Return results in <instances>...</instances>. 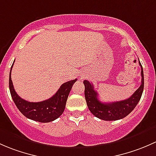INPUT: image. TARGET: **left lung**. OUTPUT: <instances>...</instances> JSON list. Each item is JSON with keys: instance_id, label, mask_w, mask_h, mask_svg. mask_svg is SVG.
<instances>
[{"instance_id": "obj_1", "label": "left lung", "mask_w": 156, "mask_h": 156, "mask_svg": "<svg viewBox=\"0 0 156 156\" xmlns=\"http://www.w3.org/2000/svg\"><path fill=\"white\" fill-rule=\"evenodd\" d=\"M141 67V85L135 92L126 100L112 103H102L98 100V94L94 89V86L88 80H84L85 98L90 112L96 116L105 121H115L127 116L137 106L142 96L144 86V70Z\"/></svg>"}]
</instances>
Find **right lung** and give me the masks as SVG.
Wrapping results in <instances>:
<instances>
[{
  "label": "right lung",
  "instance_id": "add662e5",
  "mask_svg": "<svg viewBox=\"0 0 156 156\" xmlns=\"http://www.w3.org/2000/svg\"><path fill=\"white\" fill-rule=\"evenodd\" d=\"M13 64L9 72V87L12 100L19 111L28 119L40 122H49L58 118L65 110L67 97L76 79L63 83L57 92L48 100L41 102H29L21 98L14 89L11 80V70Z\"/></svg>",
  "mask_w": 156,
  "mask_h": 156
}]
</instances>
